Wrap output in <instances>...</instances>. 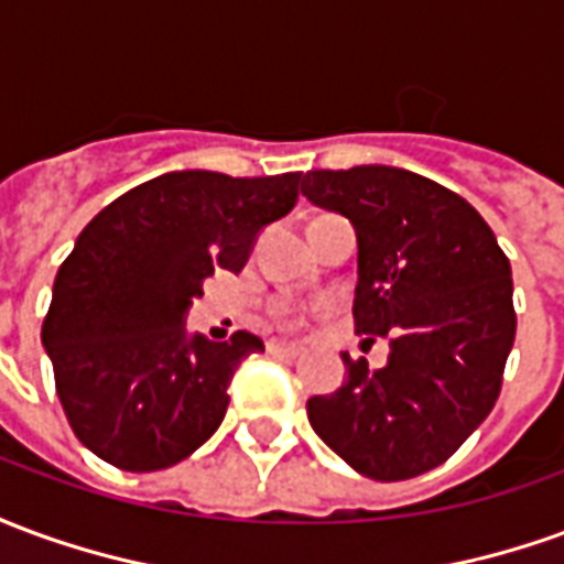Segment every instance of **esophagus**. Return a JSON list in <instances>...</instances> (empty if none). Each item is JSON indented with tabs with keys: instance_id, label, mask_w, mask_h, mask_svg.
Here are the masks:
<instances>
[{
	"instance_id": "34e87169",
	"label": "esophagus",
	"mask_w": 564,
	"mask_h": 564,
	"mask_svg": "<svg viewBox=\"0 0 564 564\" xmlns=\"http://www.w3.org/2000/svg\"><path fill=\"white\" fill-rule=\"evenodd\" d=\"M265 350L271 356H283V359H295V356L302 354V347H295V344H286V341H269L265 344Z\"/></svg>"
}]
</instances>
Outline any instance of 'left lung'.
<instances>
[{
	"label": "left lung",
	"mask_w": 564,
	"mask_h": 564,
	"mask_svg": "<svg viewBox=\"0 0 564 564\" xmlns=\"http://www.w3.org/2000/svg\"><path fill=\"white\" fill-rule=\"evenodd\" d=\"M302 196L354 223L356 332L390 338L378 371L344 354L347 380L307 399V420L371 480L432 471L501 392L517 335L508 257L465 198L408 169H317Z\"/></svg>",
	"instance_id": "8db88e82"
}]
</instances>
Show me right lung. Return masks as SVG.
<instances>
[{
    "label": "right lung",
    "mask_w": 564,
    "mask_h": 564,
    "mask_svg": "<svg viewBox=\"0 0 564 564\" xmlns=\"http://www.w3.org/2000/svg\"><path fill=\"white\" fill-rule=\"evenodd\" d=\"M299 177L169 172L84 226L56 271L42 344L68 425L99 459L160 471L217 432L235 368L262 341L186 335V311L214 269H245L257 235L293 210Z\"/></svg>",
    "instance_id": "obj_1"
}]
</instances>
